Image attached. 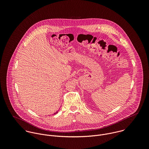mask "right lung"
Masks as SVG:
<instances>
[{
    "instance_id": "obj_1",
    "label": "right lung",
    "mask_w": 149,
    "mask_h": 149,
    "mask_svg": "<svg viewBox=\"0 0 149 149\" xmlns=\"http://www.w3.org/2000/svg\"><path fill=\"white\" fill-rule=\"evenodd\" d=\"M57 112H58V111H57V112H56V113H54V114H56V113H57Z\"/></svg>"
}]
</instances>
